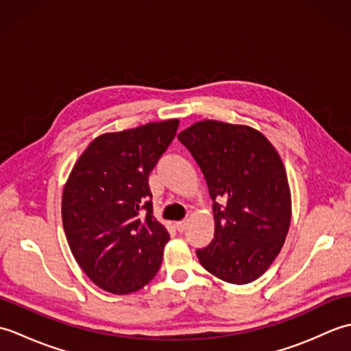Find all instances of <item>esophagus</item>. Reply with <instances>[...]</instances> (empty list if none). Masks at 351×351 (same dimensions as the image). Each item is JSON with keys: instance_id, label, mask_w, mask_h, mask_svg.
Returning a JSON list of instances; mask_svg holds the SVG:
<instances>
[{"instance_id": "1", "label": "esophagus", "mask_w": 351, "mask_h": 351, "mask_svg": "<svg viewBox=\"0 0 351 351\" xmlns=\"http://www.w3.org/2000/svg\"><path fill=\"white\" fill-rule=\"evenodd\" d=\"M187 225H189V223L185 221V220H182V221H176L175 223V228L178 229V232H184V230L187 229Z\"/></svg>"}]
</instances>
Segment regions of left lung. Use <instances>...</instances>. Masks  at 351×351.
Returning <instances> with one entry per match:
<instances>
[{"label":"left lung","mask_w":351,"mask_h":351,"mask_svg":"<svg viewBox=\"0 0 351 351\" xmlns=\"http://www.w3.org/2000/svg\"><path fill=\"white\" fill-rule=\"evenodd\" d=\"M178 138L214 200V238L196 250L200 264L235 285L256 280L279 255L291 223V191L278 151L258 130L219 121L193 123Z\"/></svg>","instance_id":"8db88e82"}]
</instances>
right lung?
Instances as JSON below:
<instances>
[{"label": "right lung", "mask_w": 351, "mask_h": 351, "mask_svg": "<svg viewBox=\"0 0 351 351\" xmlns=\"http://www.w3.org/2000/svg\"><path fill=\"white\" fill-rule=\"evenodd\" d=\"M178 125V119H169L102 134L64 184L62 219L72 255L108 293L138 291L160 270L170 237L152 214L147 180Z\"/></svg>", "instance_id": "1"}]
</instances>
